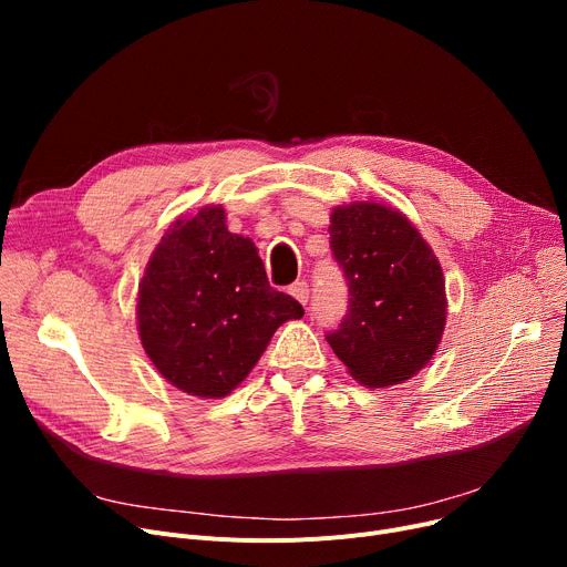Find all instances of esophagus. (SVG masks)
<instances>
[{"label":"esophagus","mask_w":567,"mask_h":567,"mask_svg":"<svg viewBox=\"0 0 567 567\" xmlns=\"http://www.w3.org/2000/svg\"><path fill=\"white\" fill-rule=\"evenodd\" d=\"M289 293L293 296L296 301H299L301 306H308V299H310V289H308V282H293L291 287H289Z\"/></svg>","instance_id":"obj_1"}]
</instances>
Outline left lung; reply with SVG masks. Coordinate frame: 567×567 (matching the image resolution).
<instances>
[{
    "label": "left lung",
    "instance_id": "8db88e82",
    "mask_svg": "<svg viewBox=\"0 0 567 567\" xmlns=\"http://www.w3.org/2000/svg\"><path fill=\"white\" fill-rule=\"evenodd\" d=\"M329 231L349 287V312L326 336L331 349L368 389L419 374L449 315L436 255L402 212L377 202L336 206Z\"/></svg>",
    "mask_w": 567,
    "mask_h": 567
}]
</instances>
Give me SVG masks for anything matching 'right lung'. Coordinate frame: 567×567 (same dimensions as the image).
Segmentation results:
<instances>
[{"instance_id": "obj_1", "label": "right lung", "mask_w": 567, "mask_h": 567, "mask_svg": "<svg viewBox=\"0 0 567 567\" xmlns=\"http://www.w3.org/2000/svg\"><path fill=\"white\" fill-rule=\"evenodd\" d=\"M303 308L268 285L255 244L231 234L220 204L169 225L137 291V331L178 391L225 398Z\"/></svg>"}]
</instances>
